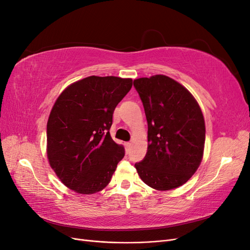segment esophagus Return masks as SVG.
Returning <instances> with one entry per match:
<instances>
[{
	"label": "esophagus",
	"mask_w": 250,
	"mask_h": 250,
	"mask_svg": "<svg viewBox=\"0 0 250 250\" xmlns=\"http://www.w3.org/2000/svg\"><path fill=\"white\" fill-rule=\"evenodd\" d=\"M125 147H126V150H127V151L129 150V149H130V147H131V143H129V142H128V143H125Z\"/></svg>",
	"instance_id": "esophagus-1"
}]
</instances>
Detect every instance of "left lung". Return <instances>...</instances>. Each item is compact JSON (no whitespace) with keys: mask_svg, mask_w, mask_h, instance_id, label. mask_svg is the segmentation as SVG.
<instances>
[{"mask_svg":"<svg viewBox=\"0 0 250 250\" xmlns=\"http://www.w3.org/2000/svg\"><path fill=\"white\" fill-rule=\"evenodd\" d=\"M133 86L148 123L147 153L134 167L155 190L183 186L203 155L206 125L199 105L186 87L165 75L135 79Z\"/></svg>","mask_w":250,"mask_h":250,"instance_id":"obj_1","label":"left lung"}]
</instances>
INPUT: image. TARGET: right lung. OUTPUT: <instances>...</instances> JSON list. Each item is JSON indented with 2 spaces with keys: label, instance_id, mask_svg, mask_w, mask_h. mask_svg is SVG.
<instances>
[{
  "label": "right lung",
  "instance_id": "right-lung-1",
  "mask_svg": "<svg viewBox=\"0 0 250 250\" xmlns=\"http://www.w3.org/2000/svg\"><path fill=\"white\" fill-rule=\"evenodd\" d=\"M131 86L129 78L89 76L58 97L47 124V154L71 190L89 195L109 184L125 155L109 133L113 110Z\"/></svg>",
  "mask_w": 250,
  "mask_h": 250
}]
</instances>
